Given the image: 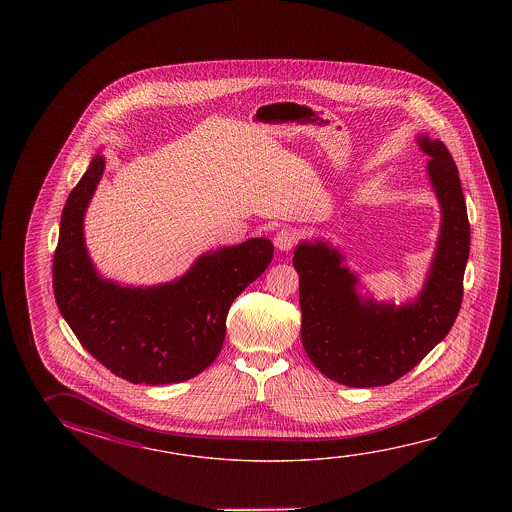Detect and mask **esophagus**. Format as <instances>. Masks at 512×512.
<instances>
[{
  "label": "esophagus",
  "mask_w": 512,
  "mask_h": 512,
  "mask_svg": "<svg viewBox=\"0 0 512 512\" xmlns=\"http://www.w3.org/2000/svg\"><path fill=\"white\" fill-rule=\"evenodd\" d=\"M298 243V235L291 228H282L275 235V246L280 252H289L293 250L294 244Z\"/></svg>",
  "instance_id": "esophagus-1"
}]
</instances>
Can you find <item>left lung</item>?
I'll return each mask as SVG.
<instances>
[{"mask_svg":"<svg viewBox=\"0 0 512 512\" xmlns=\"http://www.w3.org/2000/svg\"><path fill=\"white\" fill-rule=\"evenodd\" d=\"M428 178L441 205V232L427 282L418 298L394 303L362 300L357 277L339 250L323 241L294 250L300 275L302 343L310 361L337 384L387 386L418 366L453 327L462 303L470 255V221L459 171L439 139L419 135Z\"/></svg>","mask_w":512,"mask_h":512,"instance_id":"8db88e82","label":"left lung"}]
</instances>
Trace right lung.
Segmentation results:
<instances>
[{
	"instance_id": "right-lung-1",
	"label": "right lung",
	"mask_w": 512,
	"mask_h": 512,
	"mask_svg": "<svg viewBox=\"0 0 512 512\" xmlns=\"http://www.w3.org/2000/svg\"><path fill=\"white\" fill-rule=\"evenodd\" d=\"M105 169L91 160L60 219L53 293L80 344L116 377L162 386L196 377L221 352L230 305L273 259L266 237L205 253L184 277L128 287L105 280L85 248L84 216Z\"/></svg>"
}]
</instances>
